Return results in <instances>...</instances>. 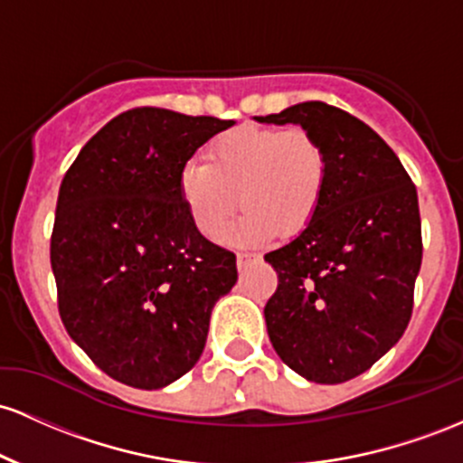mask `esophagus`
Masks as SVG:
<instances>
[{
	"label": "esophagus",
	"instance_id": "obj_1",
	"mask_svg": "<svg viewBox=\"0 0 463 463\" xmlns=\"http://www.w3.org/2000/svg\"><path fill=\"white\" fill-rule=\"evenodd\" d=\"M256 260H258L256 253L241 251V253H238V256H236V264H238V269H241V271H245V269L251 267V264L256 262Z\"/></svg>",
	"mask_w": 463,
	"mask_h": 463
}]
</instances>
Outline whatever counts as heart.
<instances>
[{"label":"heart","mask_w":463,"mask_h":463,"mask_svg":"<svg viewBox=\"0 0 463 463\" xmlns=\"http://www.w3.org/2000/svg\"><path fill=\"white\" fill-rule=\"evenodd\" d=\"M326 185L328 155L301 127L279 131L242 124L216 135L205 148V162L192 159L179 175L185 210L210 241H221L238 199L247 210L233 241H269L278 230L295 236L317 216Z\"/></svg>","instance_id":"obj_1"}]
</instances>
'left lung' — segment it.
<instances>
[{
    "label": "left lung",
    "instance_id": "obj_1",
    "mask_svg": "<svg viewBox=\"0 0 463 463\" xmlns=\"http://www.w3.org/2000/svg\"><path fill=\"white\" fill-rule=\"evenodd\" d=\"M256 119L299 124L328 155L317 216L264 256L278 273L264 306L269 339L299 376L345 383L387 354L411 319L422 264L418 192L385 139L344 109L310 100Z\"/></svg>",
    "mask_w": 463,
    "mask_h": 463
}]
</instances>
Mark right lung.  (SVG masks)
I'll list each match as a JSON object with an SVG mask.
<instances>
[{
    "label": "right lung",
    "instance_id": "obj_1",
    "mask_svg": "<svg viewBox=\"0 0 463 463\" xmlns=\"http://www.w3.org/2000/svg\"><path fill=\"white\" fill-rule=\"evenodd\" d=\"M233 119L135 107L105 124L63 176L50 262L71 339L116 381L159 389L203 354L236 256L196 230L181 168Z\"/></svg>",
    "mask_w": 463,
    "mask_h": 463
}]
</instances>
